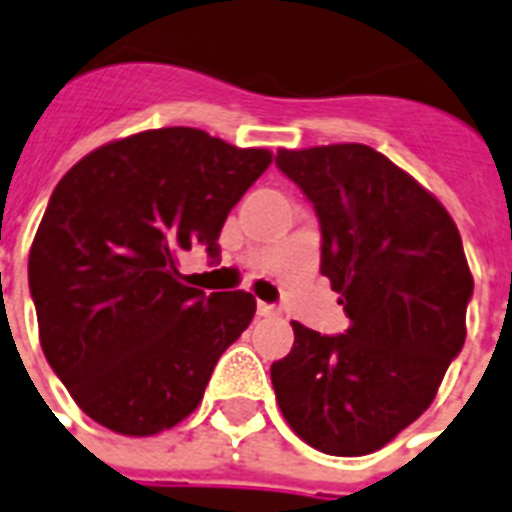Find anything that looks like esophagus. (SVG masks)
<instances>
[{
  "label": "esophagus",
  "mask_w": 512,
  "mask_h": 512,
  "mask_svg": "<svg viewBox=\"0 0 512 512\" xmlns=\"http://www.w3.org/2000/svg\"><path fill=\"white\" fill-rule=\"evenodd\" d=\"M257 316H263V319H273V316H279V311L268 303H257Z\"/></svg>",
  "instance_id": "34e87169"
}]
</instances>
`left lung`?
<instances>
[{"mask_svg": "<svg viewBox=\"0 0 512 512\" xmlns=\"http://www.w3.org/2000/svg\"><path fill=\"white\" fill-rule=\"evenodd\" d=\"M279 167L321 223V273L350 319L345 335L292 321L295 345L271 382L289 428L335 457L390 444L438 393L465 345L473 295L452 215L409 172L364 143L289 151Z\"/></svg>", "mask_w": 512, "mask_h": 512, "instance_id": "obj_1", "label": "left lung"}]
</instances>
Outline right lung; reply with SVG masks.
<instances>
[{"label": "right lung", "mask_w": 512, "mask_h": 512, "mask_svg": "<svg viewBox=\"0 0 512 512\" xmlns=\"http://www.w3.org/2000/svg\"><path fill=\"white\" fill-rule=\"evenodd\" d=\"M268 148L162 127L95 148L63 175L28 255L39 342L87 417L156 436L201 404L255 297L185 287L177 255L217 236L263 175Z\"/></svg>", "instance_id": "add662e5"}]
</instances>
